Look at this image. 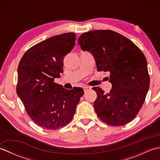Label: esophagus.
I'll return each mask as SVG.
<instances>
[{"label": "esophagus", "mask_w": 160, "mask_h": 160, "mask_svg": "<svg viewBox=\"0 0 160 160\" xmlns=\"http://www.w3.org/2000/svg\"><path fill=\"white\" fill-rule=\"evenodd\" d=\"M90 89H91V87H83V89H84V92H87V91H89Z\"/></svg>", "instance_id": "34e87169"}]
</instances>
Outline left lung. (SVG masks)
I'll list each match as a JSON object with an SVG mask.
<instances>
[{"instance_id":"obj_1","label":"left lung","mask_w":160,"mask_h":160,"mask_svg":"<svg viewBox=\"0 0 160 160\" xmlns=\"http://www.w3.org/2000/svg\"><path fill=\"white\" fill-rule=\"evenodd\" d=\"M82 51L93 54L98 71H108L112 89L108 93L93 87L98 117L108 125L123 126L136 117L150 85L147 61L131 40L112 30H93L78 38Z\"/></svg>"}]
</instances>
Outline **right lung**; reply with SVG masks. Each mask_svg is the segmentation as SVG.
<instances>
[{
	"label": "right lung",
	"instance_id": "right-lung-1",
	"mask_svg": "<svg viewBox=\"0 0 160 160\" xmlns=\"http://www.w3.org/2000/svg\"><path fill=\"white\" fill-rule=\"evenodd\" d=\"M75 41L72 32L51 37L29 48L19 62L17 94L31 120L42 128L56 130L69 124L84 95L82 88L67 90L54 82Z\"/></svg>",
	"mask_w": 160,
	"mask_h": 160
}]
</instances>
